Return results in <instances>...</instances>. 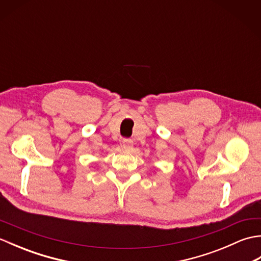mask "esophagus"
<instances>
[{"mask_svg":"<svg viewBox=\"0 0 261 261\" xmlns=\"http://www.w3.org/2000/svg\"><path fill=\"white\" fill-rule=\"evenodd\" d=\"M122 147H123L125 150H131L132 147H134V141L131 139H124L122 141Z\"/></svg>","mask_w":261,"mask_h":261,"instance_id":"1","label":"esophagus"}]
</instances>
